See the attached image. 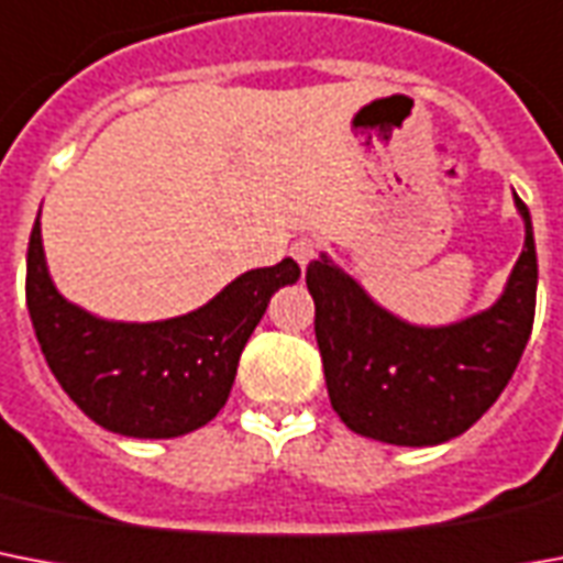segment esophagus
<instances>
[{
    "label": "esophagus",
    "instance_id": "obj_1",
    "mask_svg": "<svg viewBox=\"0 0 563 563\" xmlns=\"http://www.w3.org/2000/svg\"><path fill=\"white\" fill-rule=\"evenodd\" d=\"M317 250H319L317 238H310V235L296 238L294 244H290V255H294L299 267H308L310 261L317 258Z\"/></svg>",
    "mask_w": 563,
    "mask_h": 563
}]
</instances>
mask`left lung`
<instances>
[{
	"mask_svg": "<svg viewBox=\"0 0 563 563\" xmlns=\"http://www.w3.org/2000/svg\"><path fill=\"white\" fill-rule=\"evenodd\" d=\"M526 244L503 296L483 313L444 328L393 317L322 255L305 282L317 305V343L331 407L354 433L401 448L462 435L515 375L534 322L538 255L520 197Z\"/></svg>",
	"mask_w": 563,
	"mask_h": 563,
	"instance_id": "left-lung-1",
	"label": "left lung"
}]
</instances>
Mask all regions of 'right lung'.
Wrapping results in <instances>:
<instances>
[{
    "label": "right lung",
    "instance_id": "1",
    "mask_svg": "<svg viewBox=\"0 0 563 563\" xmlns=\"http://www.w3.org/2000/svg\"><path fill=\"white\" fill-rule=\"evenodd\" d=\"M299 273V264L285 258L238 276L186 317L110 322L57 294L37 218L29 241L25 302L52 375L96 424L133 439H174L218 416L269 296L294 285Z\"/></svg>",
    "mask_w": 563,
    "mask_h": 563
}]
</instances>
